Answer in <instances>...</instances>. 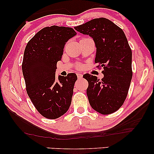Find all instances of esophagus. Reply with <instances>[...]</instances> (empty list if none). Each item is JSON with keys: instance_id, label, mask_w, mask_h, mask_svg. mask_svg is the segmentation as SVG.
<instances>
[{"instance_id": "esophagus-1", "label": "esophagus", "mask_w": 154, "mask_h": 154, "mask_svg": "<svg viewBox=\"0 0 154 154\" xmlns=\"http://www.w3.org/2000/svg\"><path fill=\"white\" fill-rule=\"evenodd\" d=\"M77 76H78V79H82V77H83V75H82L81 73H77Z\"/></svg>"}]
</instances>
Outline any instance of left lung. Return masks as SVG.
Instances as JSON below:
<instances>
[{
    "label": "left lung",
    "instance_id": "obj_1",
    "mask_svg": "<svg viewBox=\"0 0 154 154\" xmlns=\"http://www.w3.org/2000/svg\"><path fill=\"white\" fill-rule=\"evenodd\" d=\"M74 29L93 39L94 62L103 67L104 78L86 73L87 95L92 108L101 114L116 111L127 97L132 80V50L123 31L106 18H96Z\"/></svg>",
    "mask_w": 154,
    "mask_h": 154
}]
</instances>
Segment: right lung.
Listing matches in <instances>:
<instances>
[{
  "label": "right lung",
  "mask_w": 154,
  "mask_h": 154,
  "mask_svg": "<svg viewBox=\"0 0 154 154\" xmlns=\"http://www.w3.org/2000/svg\"><path fill=\"white\" fill-rule=\"evenodd\" d=\"M76 34L70 27H45L25 48L22 72L27 94L38 111L47 119L60 118L71 105L77 75L70 73L56 79L55 72L65 44Z\"/></svg>",
  "instance_id": "right-lung-1"
}]
</instances>
